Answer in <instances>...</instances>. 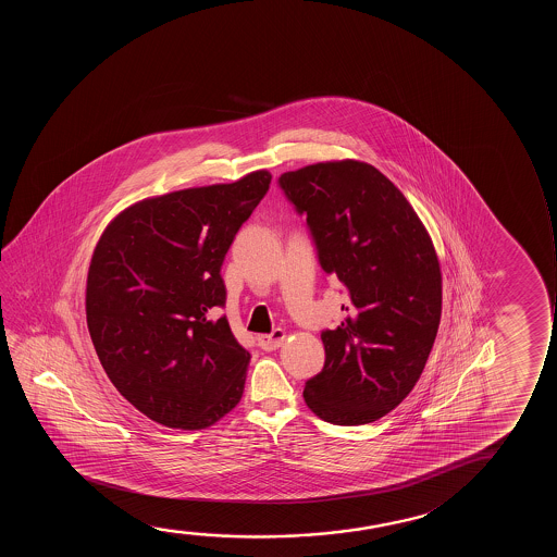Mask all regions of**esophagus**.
<instances>
[{"label": "esophagus", "mask_w": 557, "mask_h": 557, "mask_svg": "<svg viewBox=\"0 0 557 557\" xmlns=\"http://www.w3.org/2000/svg\"><path fill=\"white\" fill-rule=\"evenodd\" d=\"M285 331L282 329H275L274 333H270V335H260L257 341H259V346L264 351L277 350L283 343H285Z\"/></svg>", "instance_id": "34e87169"}]
</instances>
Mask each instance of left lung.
Here are the masks:
<instances>
[{
  "mask_svg": "<svg viewBox=\"0 0 557 557\" xmlns=\"http://www.w3.org/2000/svg\"><path fill=\"white\" fill-rule=\"evenodd\" d=\"M277 183L305 214L323 272L350 297L343 323L321 331L325 366L306 382V405L331 424H369L409 396L434 346V244L404 194L363 161L315 163Z\"/></svg>",
  "mask_w": 557,
  "mask_h": 557,
  "instance_id": "1",
  "label": "left lung"
}]
</instances>
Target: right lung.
<instances>
[{
  "label": "right lung",
  "instance_id": "1",
  "mask_svg": "<svg viewBox=\"0 0 557 557\" xmlns=\"http://www.w3.org/2000/svg\"><path fill=\"white\" fill-rule=\"evenodd\" d=\"M272 175L171 191L127 207L92 252L85 312L117 392L163 426L201 430L244 396L251 354L232 335L221 267Z\"/></svg>",
  "mask_w": 557,
  "mask_h": 557
}]
</instances>
